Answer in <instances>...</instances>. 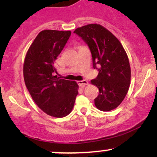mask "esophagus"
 Returning <instances> with one entry per match:
<instances>
[{"label": "esophagus", "mask_w": 157, "mask_h": 157, "mask_svg": "<svg viewBox=\"0 0 157 157\" xmlns=\"http://www.w3.org/2000/svg\"><path fill=\"white\" fill-rule=\"evenodd\" d=\"M77 84H78L79 86H86V85H88V81H87V80H86L77 81Z\"/></svg>", "instance_id": "obj_1"}]
</instances>
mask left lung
<instances>
[{
	"label": "left lung",
	"mask_w": 157,
	"mask_h": 157,
	"mask_svg": "<svg viewBox=\"0 0 157 157\" xmlns=\"http://www.w3.org/2000/svg\"><path fill=\"white\" fill-rule=\"evenodd\" d=\"M74 33L89 46L93 68L99 71L96 78L91 80L99 89L95 106L102 111L116 109L130 86L131 68L125 49L119 40L101 25H86L76 29Z\"/></svg>",
	"instance_id": "1"
}]
</instances>
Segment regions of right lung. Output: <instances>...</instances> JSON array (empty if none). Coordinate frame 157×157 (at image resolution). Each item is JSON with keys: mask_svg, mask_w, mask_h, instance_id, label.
I'll return each mask as SVG.
<instances>
[{"mask_svg": "<svg viewBox=\"0 0 157 157\" xmlns=\"http://www.w3.org/2000/svg\"><path fill=\"white\" fill-rule=\"evenodd\" d=\"M70 31L44 30L35 37L25 57L23 77L37 105L52 117L71 113L78 94L75 81L57 77L55 62L71 36Z\"/></svg>", "mask_w": 157, "mask_h": 157, "instance_id": "obj_1", "label": "right lung"}]
</instances>
